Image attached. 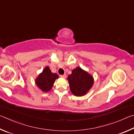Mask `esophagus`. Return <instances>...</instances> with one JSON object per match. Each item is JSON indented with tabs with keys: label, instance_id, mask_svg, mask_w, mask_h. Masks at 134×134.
<instances>
[{
	"label": "esophagus",
	"instance_id": "1",
	"mask_svg": "<svg viewBox=\"0 0 134 134\" xmlns=\"http://www.w3.org/2000/svg\"><path fill=\"white\" fill-rule=\"evenodd\" d=\"M60 76L61 77V78H66V74H64V75H60Z\"/></svg>",
	"mask_w": 134,
	"mask_h": 134
}]
</instances>
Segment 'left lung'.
<instances>
[{
    "mask_svg": "<svg viewBox=\"0 0 134 134\" xmlns=\"http://www.w3.org/2000/svg\"><path fill=\"white\" fill-rule=\"evenodd\" d=\"M68 80L69 81L70 90L75 96L85 95L93 83L92 76L79 67L72 71V74L68 76Z\"/></svg>",
    "mask_w": 134,
    "mask_h": 134,
    "instance_id": "1",
    "label": "left lung"
}]
</instances>
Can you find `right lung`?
I'll return each instance as SVG.
<instances>
[{"label": "right lung", "mask_w": 134, "mask_h": 134, "mask_svg": "<svg viewBox=\"0 0 134 134\" xmlns=\"http://www.w3.org/2000/svg\"><path fill=\"white\" fill-rule=\"evenodd\" d=\"M58 77L57 74L52 73L49 68L46 66L36 79V83L43 92H48L51 90L55 79Z\"/></svg>", "instance_id": "1"}]
</instances>
